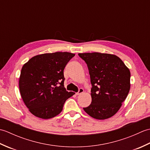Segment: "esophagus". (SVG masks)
Returning a JSON list of instances; mask_svg holds the SVG:
<instances>
[{
  "label": "esophagus",
  "mask_w": 150,
  "mask_h": 150,
  "mask_svg": "<svg viewBox=\"0 0 150 150\" xmlns=\"http://www.w3.org/2000/svg\"><path fill=\"white\" fill-rule=\"evenodd\" d=\"M83 92H84V90L82 88H80L79 89V91L77 92V93H76V95H81V94H82V93H83Z\"/></svg>",
  "instance_id": "1"
}]
</instances>
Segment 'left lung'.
<instances>
[{"mask_svg": "<svg viewBox=\"0 0 150 150\" xmlns=\"http://www.w3.org/2000/svg\"><path fill=\"white\" fill-rule=\"evenodd\" d=\"M87 64L91 103L83 108L94 119L104 120L119 110L130 90V71L119 57L98 52L79 53Z\"/></svg>", "mask_w": 150, "mask_h": 150, "instance_id": "8db88e82", "label": "left lung"}]
</instances>
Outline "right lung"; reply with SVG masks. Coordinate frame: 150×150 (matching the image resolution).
<instances>
[{
    "mask_svg": "<svg viewBox=\"0 0 150 150\" xmlns=\"http://www.w3.org/2000/svg\"><path fill=\"white\" fill-rule=\"evenodd\" d=\"M75 54L55 52L37 55L23 65L19 90L25 105L33 115L49 119L61 112L66 100L75 93L64 86V69Z\"/></svg>",
    "mask_w": 150,
    "mask_h": 150,
    "instance_id": "obj_1",
    "label": "right lung"
}]
</instances>
